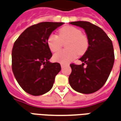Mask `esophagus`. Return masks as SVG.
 I'll use <instances>...</instances> for the list:
<instances>
[{"mask_svg":"<svg viewBox=\"0 0 121 121\" xmlns=\"http://www.w3.org/2000/svg\"><path fill=\"white\" fill-rule=\"evenodd\" d=\"M64 66H65V64H63V63H61V68H63Z\"/></svg>","mask_w":121,"mask_h":121,"instance_id":"1","label":"esophagus"}]
</instances>
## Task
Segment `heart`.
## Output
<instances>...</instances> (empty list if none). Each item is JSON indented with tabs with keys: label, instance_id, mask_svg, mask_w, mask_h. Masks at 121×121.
Instances as JSON below:
<instances>
[{
	"label": "heart",
	"instance_id": "b5f03b06",
	"mask_svg": "<svg viewBox=\"0 0 121 121\" xmlns=\"http://www.w3.org/2000/svg\"><path fill=\"white\" fill-rule=\"evenodd\" d=\"M66 43L67 50H61L53 56V60L61 63H67L78 55H83L89 47V40L82 34L81 30L73 26H65L58 31V36L52 34L47 38V45L51 52L60 49L63 43Z\"/></svg>",
	"mask_w": 121,
	"mask_h": 121
}]
</instances>
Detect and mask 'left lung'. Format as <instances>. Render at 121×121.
<instances>
[{
  "label": "left lung",
  "instance_id": "obj_1",
  "mask_svg": "<svg viewBox=\"0 0 121 121\" xmlns=\"http://www.w3.org/2000/svg\"><path fill=\"white\" fill-rule=\"evenodd\" d=\"M70 24L82 28L89 40V47L80 60L82 65L71 63L69 82L77 92L90 94L103 86L111 73L115 56L112 40L104 30L87 21H75ZM86 64V67H83Z\"/></svg>",
  "mask_w": 121,
  "mask_h": 121
}]
</instances>
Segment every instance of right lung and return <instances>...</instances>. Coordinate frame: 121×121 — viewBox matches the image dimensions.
<instances>
[{
    "label": "right lung",
    "instance_id": "1",
    "mask_svg": "<svg viewBox=\"0 0 121 121\" xmlns=\"http://www.w3.org/2000/svg\"><path fill=\"white\" fill-rule=\"evenodd\" d=\"M63 22H42L27 28L15 41L12 49V71L22 89L39 96L52 89L60 71L59 63H50L52 52L47 38Z\"/></svg>",
    "mask_w": 121,
    "mask_h": 121
}]
</instances>
